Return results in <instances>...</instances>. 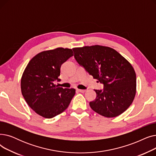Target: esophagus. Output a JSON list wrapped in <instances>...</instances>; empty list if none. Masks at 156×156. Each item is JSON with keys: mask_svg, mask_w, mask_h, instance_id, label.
Masks as SVG:
<instances>
[{"mask_svg": "<svg viewBox=\"0 0 156 156\" xmlns=\"http://www.w3.org/2000/svg\"><path fill=\"white\" fill-rule=\"evenodd\" d=\"M77 90L81 93H85L86 92V90H81V89H78Z\"/></svg>", "mask_w": 156, "mask_h": 156, "instance_id": "obj_1", "label": "esophagus"}]
</instances>
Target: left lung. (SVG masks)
<instances>
[{"mask_svg":"<svg viewBox=\"0 0 156 156\" xmlns=\"http://www.w3.org/2000/svg\"><path fill=\"white\" fill-rule=\"evenodd\" d=\"M73 51L78 63L104 84L103 90H94L96 98L90 102L92 110L106 118L124 112L136 94V73L132 64L109 47L95 45Z\"/></svg>","mask_w":156,"mask_h":156,"instance_id":"8db88e82","label":"left lung"}]
</instances>
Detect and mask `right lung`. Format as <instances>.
I'll return each mask as SVG.
<instances>
[{
	"label": "right lung",
	"mask_w": 156,
	"mask_h": 156,
	"mask_svg": "<svg viewBox=\"0 0 156 156\" xmlns=\"http://www.w3.org/2000/svg\"><path fill=\"white\" fill-rule=\"evenodd\" d=\"M73 55L72 49L59 47L38 53L27 66L21 80V93L38 115L52 118L68 108L75 89L59 87L54 81L61 80V65Z\"/></svg>",
	"instance_id": "right-lung-1"
}]
</instances>
